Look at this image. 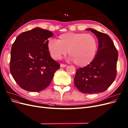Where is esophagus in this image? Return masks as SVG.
Listing matches in <instances>:
<instances>
[{
    "instance_id": "1",
    "label": "esophagus",
    "mask_w": 128,
    "mask_h": 128,
    "mask_svg": "<svg viewBox=\"0 0 128 128\" xmlns=\"http://www.w3.org/2000/svg\"><path fill=\"white\" fill-rule=\"evenodd\" d=\"M60 67H62V68L66 67H67V65L64 64H60Z\"/></svg>"
}]
</instances>
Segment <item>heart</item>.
<instances>
[{"label":"heart","instance_id":"b5f03b06","mask_svg":"<svg viewBox=\"0 0 128 128\" xmlns=\"http://www.w3.org/2000/svg\"><path fill=\"white\" fill-rule=\"evenodd\" d=\"M48 48L54 60L60 59L68 50L70 59L82 67L90 64L94 60L98 50V41L90 34L68 32L60 35L58 40L50 39Z\"/></svg>","mask_w":128,"mask_h":128}]
</instances>
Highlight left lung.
Wrapping results in <instances>:
<instances>
[{
    "mask_svg": "<svg viewBox=\"0 0 128 128\" xmlns=\"http://www.w3.org/2000/svg\"><path fill=\"white\" fill-rule=\"evenodd\" d=\"M86 30L98 38V50L90 64L77 69L74 84L82 93H100L106 90L115 80L118 52L108 34L92 28Z\"/></svg>",
    "mask_w": 128,
    "mask_h": 128,
    "instance_id": "8db88e82",
    "label": "left lung"
}]
</instances>
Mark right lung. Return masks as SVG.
<instances>
[{
  "mask_svg": "<svg viewBox=\"0 0 128 128\" xmlns=\"http://www.w3.org/2000/svg\"><path fill=\"white\" fill-rule=\"evenodd\" d=\"M53 36L50 30L36 28L20 34L12 44L10 71L22 88L30 92L44 90L60 68L48 48V39Z\"/></svg>",
  "mask_w": 128,
  "mask_h": 128,
  "instance_id": "right-lung-1",
  "label": "right lung"
}]
</instances>
